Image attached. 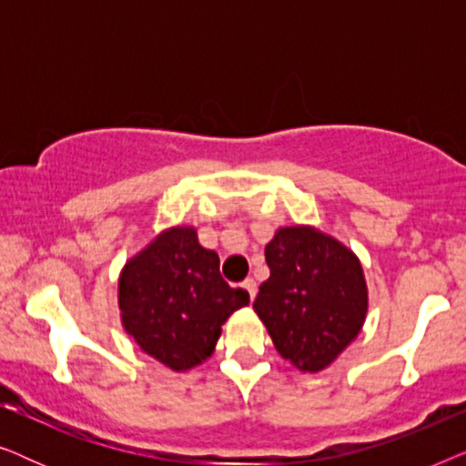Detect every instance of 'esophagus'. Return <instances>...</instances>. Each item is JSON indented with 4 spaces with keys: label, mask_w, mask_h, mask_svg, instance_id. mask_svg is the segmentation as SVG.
Listing matches in <instances>:
<instances>
[{
    "label": "esophagus",
    "mask_w": 466,
    "mask_h": 466,
    "mask_svg": "<svg viewBox=\"0 0 466 466\" xmlns=\"http://www.w3.org/2000/svg\"><path fill=\"white\" fill-rule=\"evenodd\" d=\"M241 286H244V289L248 290V295H250V299L254 301V297H257V282H254L252 278H246L244 284H241Z\"/></svg>",
    "instance_id": "obj_1"
}]
</instances>
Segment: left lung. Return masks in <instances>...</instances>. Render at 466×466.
Returning a JSON list of instances; mask_svg holds the SVG:
<instances>
[{
	"label": "left lung",
	"mask_w": 466,
	"mask_h": 466,
	"mask_svg": "<svg viewBox=\"0 0 466 466\" xmlns=\"http://www.w3.org/2000/svg\"><path fill=\"white\" fill-rule=\"evenodd\" d=\"M271 276L258 286L254 311L273 346L301 371H320L359 335L367 286L359 258L308 227H286L265 246Z\"/></svg>",
	"instance_id": "left-lung-1"
}]
</instances>
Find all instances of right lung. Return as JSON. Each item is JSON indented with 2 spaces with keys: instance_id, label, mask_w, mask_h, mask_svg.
I'll return each mask as SVG.
<instances>
[{
  "instance_id": "obj_1",
  "label": "right lung",
  "mask_w": 466,
  "mask_h": 466,
  "mask_svg": "<svg viewBox=\"0 0 466 466\" xmlns=\"http://www.w3.org/2000/svg\"><path fill=\"white\" fill-rule=\"evenodd\" d=\"M118 303L137 346L174 371H187L214 352L220 327L250 295L222 279L218 254L197 241L195 228L177 227L125 265Z\"/></svg>"
}]
</instances>
